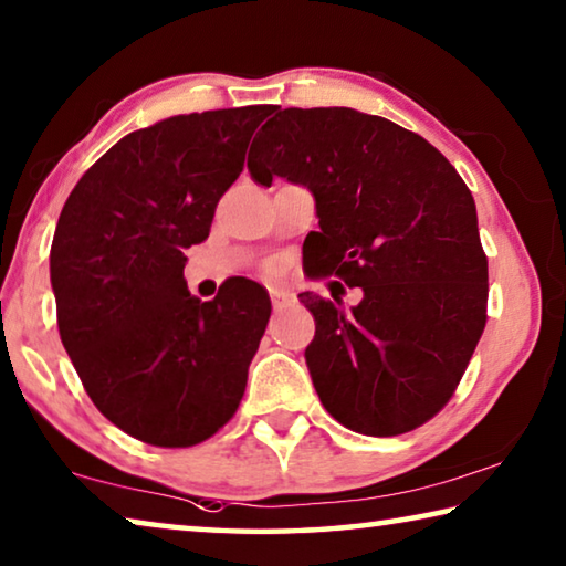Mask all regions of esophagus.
Segmentation results:
<instances>
[{
	"instance_id": "obj_1",
	"label": "esophagus",
	"mask_w": 566,
	"mask_h": 566,
	"mask_svg": "<svg viewBox=\"0 0 566 566\" xmlns=\"http://www.w3.org/2000/svg\"><path fill=\"white\" fill-rule=\"evenodd\" d=\"M269 297H272L274 304H280V302L290 300V294H286L284 290H276V286H269Z\"/></svg>"
}]
</instances>
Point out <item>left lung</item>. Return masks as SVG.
Listing matches in <instances>:
<instances>
[{"label":"left lung","mask_w":566,"mask_h":566,"mask_svg":"<svg viewBox=\"0 0 566 566\" xmlns=\"http://www.w3.org/2000/svg\"><path fill=\"white\" fill-rule=\"evenodd\" d=\"M247 168L307 186L319 231L304 274L360 286L353 312L302 292L304 349L322 406L365 436H400L441 412L486 327L489 262L476 203L441 150L353 107H269Z\"/></svg>","instance_id":"8db88e82"}]
</instances>
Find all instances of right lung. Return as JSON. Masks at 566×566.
I'll return each instance as SVG.
<instances>
[{
    "label": "right lung",
    "mask_w": 566,
    "mask_h": 566,
    "mask_svg": "<svg viewBox=\"0 0 566 566\" xmlns=\"http://www.w3.org/2000/svg\"><path fill=\"white\" fill-rule=\"evenodd\" d=\"M266 111L174 115L128 133L62 206L50 249L60 339L95 408L143 443H201L244 398L269 294L239 276L201 302L184 264L209 239Z\"/></svg>",
    "instance_id": "add662e5"
}]
</instances>
